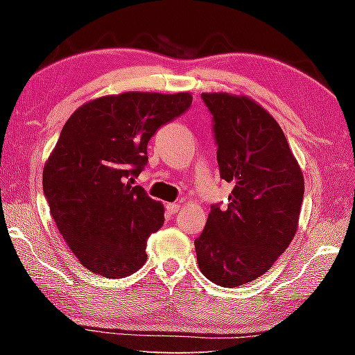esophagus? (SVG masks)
<instances>
[{"instance_id":"34e87169","label":"esophagus","mask_w":355,"mask_h":355,"mask_svg":"<svg viewBox=\"0 0 355 355\" xmlns=\"http://www.w3.org/2000/svg\"><path fill=\"white\" fill-rule=\"evenodd\" d=\"M166 209H167V213H171V214H175L178 209H180V205L178 203H175V202H172V203H167L166 205Z\"/></svg>"}]
</instances>
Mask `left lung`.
Masks as SVG:
<instances>
[{
  "mask_svg": "<svg viewBox=\"0 0 355 355\" xmlns=\"http://www.w3.org/2000/svg\"><path fill=\"white\" fill-rule=\"evenodd\" d=\"M214 119L220 178L233 183L227 209L211 207L196 239L213 284L235 288L271 269L296 235L304 173L271 114L245 95L203 92Z\"/></svg>",
  "mask_w": 355,
  "mask_h": 355,
  "instance_id": "1",
  "label": "left lung"
}]
</instances>
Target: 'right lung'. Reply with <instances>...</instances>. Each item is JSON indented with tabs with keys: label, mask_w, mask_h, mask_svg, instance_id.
<instances>
[{
	"label": "right lung",
	"mask_w": 355,
	"mask_h": 355,
	"mask_svg": "<svg viewBox=\"0 0 355 355\" xmlns=\"http://www.w3.org/2000/svg\"><path fill=\"white\" fill-rule=\"evenodd\" d=\"M189 92H122L81 105L44 166V194L58 230L84 268L127 277L147 260L146 244L164 207L127 182L147 163L156 130L184 112Z\"/></svg>",
	"instance_id": "add662e5"
}]
</instances>
